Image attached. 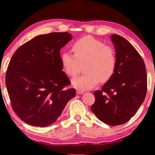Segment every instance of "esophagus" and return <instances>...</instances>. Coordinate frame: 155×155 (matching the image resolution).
I'll use <instances>...</instances> for the list:
<instances>
[{"mask_svg":"<svg viewBox=\"0 0 155 155\" xmlns=\"http://www.w3.org/2000/svg\"><path fill=\"white\" fill-rule=\"evenodd\" d=\"M77 94H83L84 93V91L81 89H77Z\"/></svg>","mask_w":155,"mask_h":155,"instance_id":"1","label":"esophagus"}]
</instances>
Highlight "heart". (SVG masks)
Listing matches in <instances>:
<instances>
[{"mask_svg":"<svg viewBox=\"0 0 155 155\" xmlns=\"http://www.w3.org/2000/svg\"><path fill=\"white\" fill-rule=\"evenodd\" d=\"M74 54L64 52L61 62L66 74L75 77L84 66L85 74L72 81L76 88L91 89L99 83L108 81L117 68V55L114 49L104 42L89 36L74 42L72 46Z\"/></svg>","mask_w":155,"mask_h":155,"instance_id":"b5f03b06","label":"heart"}]
</instances>
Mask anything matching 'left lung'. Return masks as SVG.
<instances>
[{
	"instance_id": "1",
	"label": "left lung",
	"mask_w": 155,
	"mask_h": 155,
	"mask_svg": "<svg viewBox=\"0 0 155 155\" xmlns=\"http://www.w3.org/2000/svg\"><path fill=\"white\" fill-rule=\"evenodd\" d=\"M117 55V68L101 90L94 92L91 110L103 123L123 124L133 117L145 98L147 77L143 58L121 36H110Z\"/></svg>"
}]
</instances>
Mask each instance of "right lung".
Instances as JSON below:
<instances>
[{"label":"right lung","instance_id":"right-lung-1","mask_svg":"<svg viewBox=\"0 0 155 155\" xmlns=\"http://www.w3.org/2000/svg\"><path fill=\"white\" fill-rule=\"evenodd\" d=\"M72 39L68 32L35 37L13 54L6 73V86L15 113L32 126L54 123L76 94L65 88L71 81L63 71L61 49Z\"/></svg>","mask_w":155,"mask_h":155}]
</instances>
